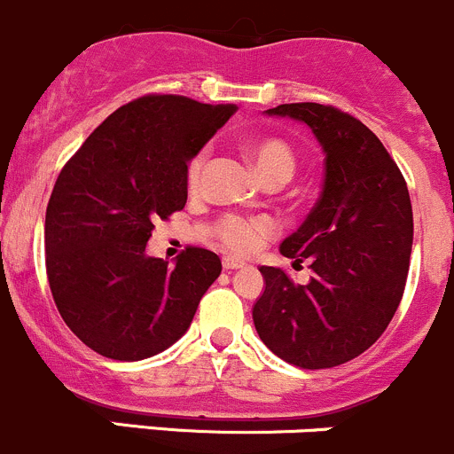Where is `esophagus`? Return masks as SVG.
Segmentation results:
<instances>
[{
    "mask_svg": "<svg viewBox=\"0 0 454 454\" xmlns=\"http://www.w3.org/2000/svg\"><path fill=\"white\" fill-rule=\"evenodd\" d=\"M245 267V262H242V260H236V258H223V269H225V271H233V269H242Z\"/></svg>",
    "mask_w": 454,
    "mask_h": 454,
    "instance_id": "1",
    "label": "esophagus"
}]
</instances>
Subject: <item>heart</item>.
<instances>
[{
	"instance_id": "heart-1",
	"label": "heart",
	"mask_w": 454,
	"mask_h": 454,
	"mask_svg": "<svg viewBox=\"0 0 454 454\" xmlns=\"http://www.w3.org/2000/svg\"><path fill=\"white\" fill-rule=\"evenodd\" d=\"M249 156L254 160L255 169H258L260 178H285L289 181L295 172V154L285 141H278V138H264V141L254 143L249 147ZM205 163H207V152H200L194 156V160L187 168V185L190 190H196L200 185V178H203ZM271 231V223L267 218H238V216H227L223 218L218 233H221V240L227 249L238 251V254H247V251H254L260 242L264 240V236Z\"/></svg>"
}]
</instances>
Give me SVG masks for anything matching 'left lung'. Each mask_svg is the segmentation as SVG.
<instances>
[{"label":"left lung","instance_id":"8db88e82","mask_svg":"<svg viewBox=\"0 0 454 454\" xmlns=\"http://www.w3.org/2000/svg\"><path fill=\"white\" fill-rule=\"evenodd\" d=\"M264 114L311 128L325 152V183L302 225L280 242L286 258H311V280L294 285L282 269L260 267L254 325L289 364L331 369L378 342L397 311L412 249L411 196L386 147L356 116L320 103Z\"/></svg>","mask_w":454,"mask_h":454}]
</instances>
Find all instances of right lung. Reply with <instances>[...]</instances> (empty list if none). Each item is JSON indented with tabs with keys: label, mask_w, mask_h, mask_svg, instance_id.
<instances>
[{
	"label": "right lung",
	"mask_w": 454,
	"mask_h": 454,
	"mask_svg": "<svg viewBox=\"0 0 454 454\" xmlns=\"http://www.w3.org/2000/svg\"><path fill=\"white\" fill-rule=\"evenodd\" d=\"M236 112L150 94L112 112L61 169L46 209V271L70 331L92 351L137 362L190 329L221 276L214 251L174 264L147 255L154 223L187 203V165Z\"/></svg>",
	"instance_id": "obj_1"
}]
</instances>
